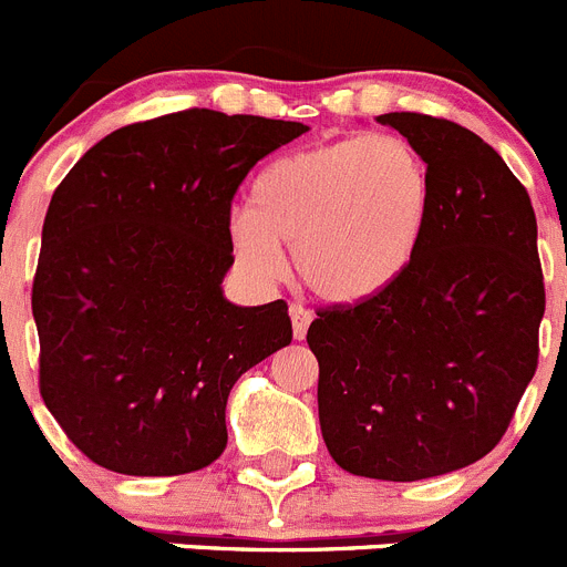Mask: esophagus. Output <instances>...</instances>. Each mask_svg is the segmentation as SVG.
<instances>
[{"instance_id": "1", "label": "esophagus", "mask_w": 567, "mask_h": 567, "mask_svg": "<svg viewBox=\"0 0 567 567\" xmlns=\"http://www.w3.org/2000/svg\"><path fill=\"white\" fill-rule=\"evenodd\" d=\"M289 318H292L295 340L307 338V329H309V323H312V312L300 307V303H292V307H289Z\"/></svg>"}]
</instances>
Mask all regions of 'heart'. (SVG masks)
Returning a JSON list of instances; mask_svg holds the SVG:
<instances>
[{
  "instance_id": "obj_1",
  "label": "heart",
  "mask_w": 567,
  "mask_h": 567,
  "mask_svg": "<svg viewBox=\"0 0 567 567\" xmlns=\"http://www.w3.org/2000/svg\"><path fill=\"white\" fill-rule=\"evenodd\" d=\"M434 184L403 135H352L284 155L252 184V207L229 215V244L255 278L295 275L329 303H363L398 284L429 229Z\"/></svg>"
}]
</instances>
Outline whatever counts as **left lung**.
I'll use <instances>...</instances> for the list:
<instances>
[{"instance_id": "8db88e82", "label": "left lung", "mask_w": 567, "mask_h": 567, "mask_svg": "<svg viewBox=\"0 0 567 567\" xmlns=\"http://www.w3.org/2000/svg\"><path fill=\"white\" fill-rule=\"evenodd\" d=\"M378 122L429 164V229L398 284L320 307L307 343L334 463L414 483L477 463L503 440L537 372L545 284L528 189L497 150L449 118Z\"/></svg>"}]
</instances>
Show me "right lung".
Segmentation results:
<instances>
[{"mask_svg": "<svg viewBox=\"0 0 567 567\" xmlns=\"http://www.w3.org/2000/svg\"><path fill=\"white\" fill-rule=\"evenodd\" d=\"M307 124L182 110L104 135L42 227L39 392L70 443L130 477L207 468L240 374L292 343L287 300L235 307L229 209L249 169Z\"/></svg>", "mask_w": 567, "mask_h": 567, "instance_id": "right-lung-1", "label": "right lung"}]
</instances>
